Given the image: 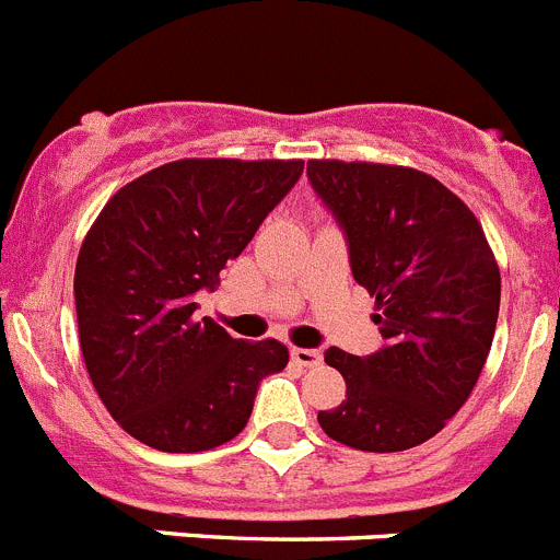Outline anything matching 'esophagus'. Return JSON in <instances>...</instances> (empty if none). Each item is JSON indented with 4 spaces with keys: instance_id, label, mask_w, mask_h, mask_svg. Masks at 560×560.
<instances>
[{
    "instance_id": "34e87169",
    "label": "esophagus",
    "mask_w": 560,
    "mask_h": 560,
    "mask_svg": "<svg viewBox=\"0 0 560 560\" xmlns=\"http://www.w3.org/2000/svg\"><path fill=\"white\" fill-rule=\"evenodd\" d=\"M291 359H294L300 368H319V364H323V353L311 348H291Z\"/></svg>"
}]
</instances>
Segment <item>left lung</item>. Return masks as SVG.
I'll return each mask as SVG.
<instances>
[{"label": "left lung", "instance_id": "1", "mask_svg": "<svg viewBox=\"0 0 560 560\" xmlns=\"http://www.w3.org/2000/svg\"><path fill=\"white\" fill-rule=\"evenodd\" d=\"M308 179L348 235L384 336L368 359L325 350L348 393L316 420L359 452H407L446 427L482 373L502 294L497 257L468 205L429 173L311 160Z\"/></svg>", "mask_w": 560, "mask_h": 560}]
</instances>
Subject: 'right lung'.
I'll return each mask as SVG.
<instances>
[{
  "instance_id": "1",
  "label": "right lung",
  "mask_w": 560,
  "mask_h": 560,
  "mask_svg": "<svg viewBox=\"0 0 560 560\" xmlns=\"http://www.w3.org/2000/svg\"><path fill=\"white\" fill-rule=\"evenodd\" d=\"M303 160H176L114 192L75 266L81 353L103 407L145 446L210 452L244 432L257 384L289 364L283 341L232 339L196 319V291L303 173Z\"/></svg>"
}]
</instances>
